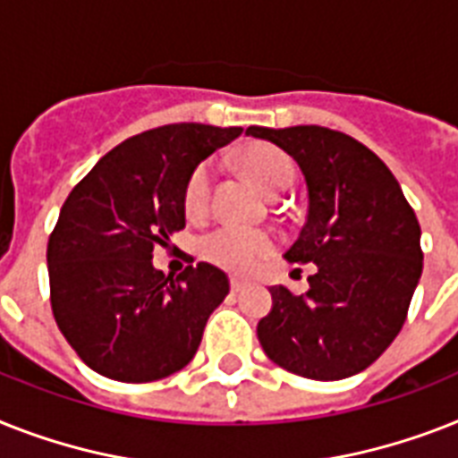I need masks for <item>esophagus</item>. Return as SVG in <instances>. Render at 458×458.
<instances>
[{
	"label": "esophagus",
	"mask_w": 458,
	"mask_h": 458,
	"mask_svg": "<svg viewBox=\"0 0 458 458\" xmlns=\"http://www.w3.org/2000/svg\"><path fill=\"white\" fill-rule=\"evenodd\" d=\"M244 287H247V277H244V275H233V277H230V289H233V292H242Z\"/></svg>",
	"instance_id": "34e87169"
}]
</instances>
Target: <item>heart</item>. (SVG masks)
I'll use <instances>...</instances> for the list:
<instances>
[{
	"mask_svg": "<svg viewBox=\"0 0 458 458\" xmlns=\"http://www.w3.org/2000/svg\"><path fill=\"white\" fill-rule=\"evenodd\" d=\"M251 181L266 195L277 197L293 183V162L287 152L270 143H251L237 157ZM211 199V166L207 162L197 165L185 181L183 209L191 218H199L207 214ZM273 237L263 230L235 228L223 225L202 240V254L216 266L228 270H247L261 259L273 254Z\"/></svg>",
	"mask_w": 458,
	"mask_h": 458,
	"instance_id": "obj_1",
	"label": "heart"
}]
</instances>
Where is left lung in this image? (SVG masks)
Wrapping results in <instances>:
<instances>
[{"instance_id":"1","label":"left lung","mask_w":458,"mask_h":458,"mask_svg":"<svg viewBox=\"0 0 458 458\" xmlns=\"http://www.w3.org/2000/svg\"><path fill=\"white\" fill-rule=\"evenodd\" d=\"M247 136L275 143L299 165L308 214L287 261L315 263L310 289L270 287L273 308L256 334L282 369L338 381L367 369L393 344L423 267L421 228L388 166L325 126L267 129Z\"/></svg>"}]
</instances>
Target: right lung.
Masks as SVG:
<instances>
[{
    "label": "right lung",
    "mask_w": 458,
    "mask_h": 458,
    "mask_svg": "<svg viewBox=\"0 0 458 458\" xmlns=\"http://www.w3.org/2000/svg\"><path fill=\"white\" fill-rule=\"evenodd\" d=\"M240 126L166 124L126 139L74 185L48 237L51 308L63 336L100 377L148 384L195 358L228 296L211 263L166 277L152 249L185 228V181Z\"/></svg>",
    "instance_id": "obj_1"
}]
</instances>
